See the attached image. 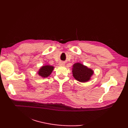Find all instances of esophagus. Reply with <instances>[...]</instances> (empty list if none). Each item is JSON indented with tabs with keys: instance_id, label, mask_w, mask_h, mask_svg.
<instances>
[{
	"instance_id": "1",
	"label": "esophagus",
	"mask_w": 128,
	"mask_h": 128,
	"mask_svg": "<svg viewBox=\"0 0 128 128\" xmlns=\"http://www.w3.org/2000/svg\"><path fill=\"white\" fill-rule=\"evenodd\" d=\"M59 65L60 66H64L65 65V62H60L59 63Z\"/></svg>"
}]
</instances>
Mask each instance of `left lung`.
<instances>
[{
  "mask_svg": "<svg viewBox=\"0 0 128 128\" xmlns=\"http://www.w3.org/2000/svg\"><path fill=\"white\" fill-rule=\"evenodd\" d=\"M72 75L76 80L81 82H85L91 79L94 74V71L83 64L77 62L75 63L72 68Z\"/></svg>",
  "mask_w": 128,
  "mask_h": 128,
  "instance_id": "1",
  "label": "left lung"
}]
</instances>
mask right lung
<instances>
[{
    "label": "right lung",
    "instance_id": "right-lung-1",
    "mask_svg": "<svg viewBox=\"0 0 128 128\" xmlns=\"http://www.w3.org/2000/svg\"><path fill=\"white\" fill-rule=\"evenodd\" d=\"M54 70V66L46 65L42 66L38 72V74L42 78H47L49 76Z\"/></svg>",
    "mask_w": 128,
    "mask_h": 128
}]
</instances>
